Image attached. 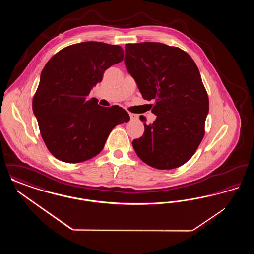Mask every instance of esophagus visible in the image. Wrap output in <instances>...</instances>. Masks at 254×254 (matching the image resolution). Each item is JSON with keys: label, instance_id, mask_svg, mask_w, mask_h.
<instances>
[{"label": "esophagus", "instance_id": "obj_1", "mask_svg": "<svg viewBox=\"0 0 254 254\" xmlns=\"http://www.w3.org/2000/svg\"><path fill=\"white\" fill-rule=\"evenodd\" d=\"M129 116H130V119L131 120H138V118H139V116H138V114H135V113H129Z\"/></svg>", "mask_w": 254, "mask_h": 254}]
</instances>
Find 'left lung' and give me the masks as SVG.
<instances>
[{
    "instance_id": "left-lung-1",
    "label": "left lung",
    "mask_w": 254,
    "mask_h": 254,
    "mask_svg": "<svg viewBox=\"0 0 254 254\" xmlns=\"http://www.w3.org/2000/svg\"><path fill=\"white\" fill-rule=\"evenodd\" d=\"M125 64L157 116L133 148L146 165L179 168L193 156L205 135L208 97L192 58L176 47L153 42L127 44Z\"/></svg>"
}]
</instances>
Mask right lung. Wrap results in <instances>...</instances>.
I'll use <instances>...</instances> for the list:
<instances>
[{"label":"right lung","mask_w":254,"mask_h":254,"mask_svg":"<svg viewBox=\"0 0 254 254\" xmlns=\"http://www.w3.org/2000/svg\"><path fill=\"white\" fill-rule=\"evenodd\" d=\"M124 59L120 46L84 42L62 49L44 67L32 101L40 132L49 152L77 164L95 157L112 128L129 120L118 106L104 108L88 100L104 72Z\"/></svg>","instance_id":"right-lung-1"}]
</instances>
